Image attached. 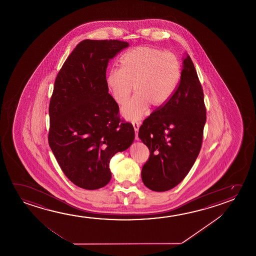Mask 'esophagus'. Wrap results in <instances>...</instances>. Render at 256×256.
Masks as SVG:
<instances>
[{
	"label": "esophagus",
	"mask_w": 256,
	"mask_h": 256,
	"mask_svg": "<svg viewBox=\"0 0 256 256\" xmlns=\"http://www.w3.org/2000/svg\"><path fill=\"white\" fill-rule=\"evenodd\" d=\"M132 124H133V126H134V131H136V140H138L139 138H138V130H139V126H140V122H132Z\"/></svg>",
	"instance_id": "34e87169"
}]
</instances>
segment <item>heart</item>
Returning a JSON list of instances; mask_svg holds the SVG:
<instances>
[{
	"label": "heart",
	"instance_id": "b5f03b06",
	"mask_svg": "<svg viewBox=\"0 0 256 256\" xmlns=\"http://www.w3.org/2000/svg\"><path fill=\"white\" fill-rule=\"evenodd\" d=\"M120 69L106 75V86L114 101L120 106L133 98L122 108V114L136 120L149 106L160 109L168 102L181 79V63L176 56L154 47H138L123 54Z\"/></svg>",
	"mask_w": 256,
	"mask_h": 256
}]
</instances>
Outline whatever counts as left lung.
Here are the masks:
<instances>
[{"mask_svg":"<svg viewBox=\"0 0 256 256\" xmlns=\"http://www.w3.org/2000/svg\"><path fill=\"white\" fill-rule=\"evenodd\" d=\"M206 120L204 93L190 56L172 98L144 120L138 136L150 150L142 180L154 192H166L188 174L200 152Z\"/></svg>","mask_w":256,"mask_h":256,"instance_id":"left-lung-1","label":"left lung"}]
</instances>
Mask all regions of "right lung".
Masks as SVG:
<instances>
[{"label": "right lung", "instance_id": "add662e5", "mask_svg": "<svg viewBox=\"0 0 256 256\" xmlns=\"http://www.w3.org/2000/svg\"><path fill=\"white\" fill-rule=\"evenodd\" d=\"M128 45L118 40H84L55 80L48 141L64 174L82 189L106 186L112 178L110 158L134 141V128L120 118L106 86L109 60Z\"/></svg>", "mask_w": 256, "mask_h": 256}]
</instances>
